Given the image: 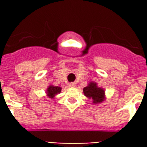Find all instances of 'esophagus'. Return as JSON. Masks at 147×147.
<instances>
[{"label":"esophagus","mask_w":147,"mask_h":147,"mask_svg":"<svg viewBox=\"0 0 147 147\" xmlns=\"http://www.w3.org/2000/svg\"><path fill=\"white\" fill-rule=\"evenodd\" d=\"M69 87H75L76 86V83L75 82H71L69 84Z\"/></svg>","instance_id":"esophagus-1"}]
</instances>
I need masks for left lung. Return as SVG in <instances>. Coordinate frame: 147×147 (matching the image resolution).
<instances>
[{
	"instance_id": "left-lung-1",
	"label": "left lung",
	"mask_w": 147,
	"mask_h": 147,
	"mask_svg": "<svg viewBox=\"0 0 147 147\" xmlns=\"http://www.w3.org/2000/svg\"><path fill=\"white\" fill-rule=\"evenodd\" d=\"M83 92L85 96L92 98L94 104H99L105 99V92L102 88L98 87L96 82H91L88 86L83 88Z\"/></svg>"
}]
</instances>
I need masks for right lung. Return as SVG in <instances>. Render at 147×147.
<instances>
[{"instance_id": "add662e5", "label": "right lung", "mask_w": 147, "mask_h": 147, "mask_svg": "<svg viewBox=\"0 0 147 147\" xmlns=\"http://www.w3.org/2000/svg\"><path fill=\"white\" fill-rule=\"evenodd\" d=\"M62 88L59 86H53V85H49L47 90V96L49 98H54L57 94H59L61 92Z\"/></svg>"}]
</instances>
